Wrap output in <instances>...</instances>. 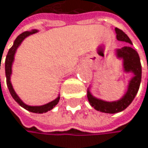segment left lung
I'll use <instances>...</instances> for the list:
<instances>
[{
  "label": "left lung",
  "mask_w": 148,
  "mask_h": 148,
  "mask_svg": "<svg viewBox=\"0 0 148 148\" xmlns=\"http://www.w3.org/2000/svg\"><path fill=\"white\" fill-rule=\"evenodd\" d=\"M115 31L118 40L132 44L130 38L121 29L115 28ZM116 56L119 59H122L124 72L133 73V77L130 79L127 92L122 96V98L115 101H106L94 97L91 93L89 88L87 90V98L91 106L93 107L96 110L105 112V113H118V112L124 110L127 107H129V105L133 101L135 96L137 95L141 83L142 68L138 52L131 47L127 46L123 47L122 48L116 49Z\"/></svg>",
  "instance_id": "1"
}]
</instances>
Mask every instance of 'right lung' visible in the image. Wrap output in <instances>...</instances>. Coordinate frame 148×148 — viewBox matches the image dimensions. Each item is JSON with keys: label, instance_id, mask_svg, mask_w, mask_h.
Listing matches in <instances>:
<instances>
[{"label": "right lung", "instance_id": "obj_1", "mask_svg": "<svg viewBox=\"0 0 148 148\" xmlns=\"http://www.w3.org/2000/svg\"><path fill=\"white\" fill-rule=\"evenodd\" d=\"M38 30L37 29H32L31 31H25L23 33H21V35H18L17 37V38L15 39L14 43H13V46L11 47L10 49H9V52L7 54V56H6V59H5V75H6V81H7V86H8V89L10 92V95L12 96V98L15 100L16 102H18V105H21L22 108H24L25 110H29L30 112H34V113H45V112H47L48 110H52L56 105L58 103L60 100V96H58L57 98L52 101H50L47 104H44V105H41V106H29V105H27L25 104L21 99H19V97L17 95V93L15 92L14 89L12 87V84L10 83V75H11V67H12V63L14 61V56H15V53L17 51L18 47L21 46V42L30 36L32 34H35L37 33ZM1 66V65H0ZM1 69V67H0ZM1 81V79H0Z\"/></svg>", "mask_w": 148, "mask_h": 148}]
</instances>
